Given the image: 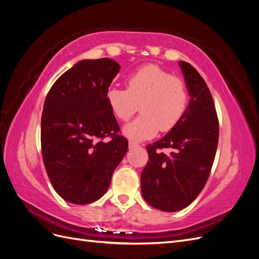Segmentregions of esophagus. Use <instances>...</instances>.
<instances>
[{
	"instance_id": "1",
	"label": "esophagus",
	"mask_w": 259,
	"mask_h": 259,
	"mask_svg": "<svg viewBox=\"0 0 259 259\" xmlns=\"http://www.w3.org/2000/svg\"><path fill=\"white\" fill-rule=\"evenodd\" d=\"M128 147H130V149H135V148L139 147V145H138L137 143H135V142H133V140H130V143H128Z\"/></svg>"
}]
</instances>
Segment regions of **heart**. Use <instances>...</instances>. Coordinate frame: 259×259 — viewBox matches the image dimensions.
Segmentation results:
<instances>
[{
  "label": "heart",
  "mask_w": 259,
  "mask_h": 259,
  "mask_svg": "<svg viewBox=\"0 0 259 259\" xmlns=\"http://www.w3.org/2000/svg\"><path fill=\"white\" fill-rule=\"evenodd\" d=\"M113 114L127 121L137 111V119L127 124L123 132L133 140L153 137L159 132L174 128L187 109L189 93L186 82L158 66H145L127 80V89L112 88L106 94Z\"/></svg>",
  "instance_id": "1"
}]
</instances>
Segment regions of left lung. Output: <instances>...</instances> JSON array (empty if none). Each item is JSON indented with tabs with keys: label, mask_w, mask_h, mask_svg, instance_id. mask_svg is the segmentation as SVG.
Here are the masks:
<instances>
[{
	"label": "left lung",
	"mask_w": 259,
	"mask_h": 259,
	"mask_svg": "<svg viewBox=\"0 0 259 259\" xmlns=\"http://www.w3.org/2000/svg\"><path fill=\"white\" fill-rule=\"evenodd\" d=\"M190 101L182 120L158 142L147 146L142 193L149 205L164 211L187 207L204 188L217 150L219 123L205 81L190 64L178 62ZM174 149L170 155L159 150Z\"/></svg>",
	"instance_id": "1"
}]
</instances>
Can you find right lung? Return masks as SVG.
Here are the masks:
<instances>
[{
  "mask_svg": "<svg viewBox=\"0 0 259 259\" xmlns=\"http://www.w3.org/2000/svg\"><path fill=\"white\" fill-rule=\"evenodd\" d=\"M112 59L81 60L58 77L46 96L41 148L46 173L60 197L73 204L100 199L127 152L106 94L120 71ZM111 137L110 142L102 139Z\"/></svg>",
  "mask_w": 259,
  "mask_h": 259,
  "instance_id": "1",
  "label": "right lung"
}]
</instances>
